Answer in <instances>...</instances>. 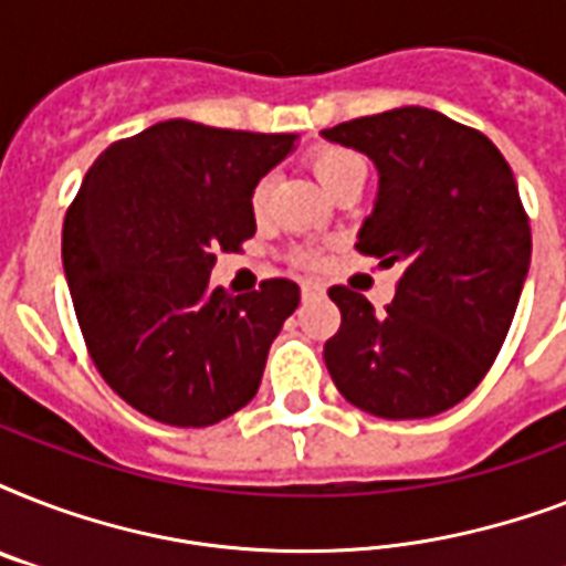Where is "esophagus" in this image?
I'll return each instance as SVG.
<instances>
[{"label": "esophagus", "instance_id": "esophagus-1", "mask_svg": "<svg viewBox=\"0 0 566 566\" xmlns=\"http://www.w3.org/2000/svg\"><path fill=\"white\" fill-rule=\"evenodd\" d=\"M323 293H326V287H323V284H317V282L302 284V296H305V300H314V296H323Z\"/></svg>", "mask_w": 566, "mask_h": 566}]
</instances>
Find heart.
<instances>
[{"mask_svg":"<svg viewBox=\"0 0 566 566\" xmlns=\"http://www.w3.org/2000/svg\"><path fill=\"white\" fill-rule=\"evenodd\" d=\"M311 164H314L317 179L323 181L328 190H335L340 181L364 170L361 158L355 153H349V149H340V146H326V149H319V153H314V161ZM270 196H273V176H261V179L255 181V188H252V199H249V202H252V211L264 213L266 205H270ZM296 258H300L302 264H319L317 249H300Z\"/></svg>","mask_w":566,"mask_h":566,"instance_id":"1","label":"heart"}]
</instances>
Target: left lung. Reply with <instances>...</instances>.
Masks as SVG:
<instances>
[{
  "label": "left lung",
  "mask_w": 566,
  "mask_h": 566,
  "mask_svg": "<svg viewBox=\"0 0 566 566\" xmlns=\"http://www.w3.org/2000/svg\"><path fill=\"white\" fill-rule=\"evenodd\" d=\"M323 137L376 164V208L355 249L402 266L385 314L344 284L328 291L340 308L323 349L332 381L373 417H434L491 370L517 311L532 229L514 172L482 132L417 105Z\"/></svg>",
  "instance_id": "1"
}]
</instances>
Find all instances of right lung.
Listing matches in <instances>:
<instances>
[{
    "instance_id": "right-lung-1",
    "label": "right lung",
    "mask_w": 566,
    "mask_h": 566,
    "mask_svg": "<svg viewBox=\"0 0 566 566\" xmlns=\"http://www.w3.org/2000/svg\"><path fill=\"white\" fill-rule=\"evenodd\" d=\"M296 135L155 123L93 161L64 220V273L102 378L146 417L202 429L252 402L300 284L211 287L255 234L252 188Z\"/></svg>"
}]
</instances>
